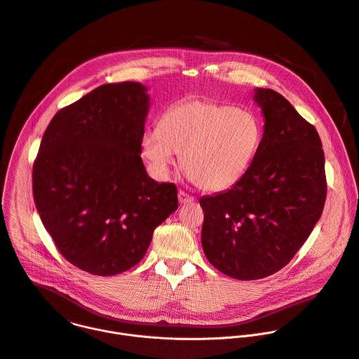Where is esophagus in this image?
Listing matches in <instances>:
<instances>
[{"mask_svg":"<svg viewBox=\"0 0 359 359\" xmlns=\"http://www.w3.org/2000/svg\"><path fill=\"white\" fill-rule=\"evenodd\" d=\"M193 200H194L193 196L187 194V193L183 191V190L179 191V201H180V204H189V203H191Z\"/></svg>","mask_w":359,"mask_h":359,"instance_id":"1","label":"esophagus"}]
</instances>
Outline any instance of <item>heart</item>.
<instances>
[{
	"instance_id": "1",
	"label": "heart",
	"mask_w": 359,
	"mask_h": 359,
	"mask_svg": "<svg viewBox=\"0 0 359 359\" xmlns=\"http://www.w3.org/2000/svg\"><path fill=\"white\" fill-rule=\"evenodd\" d=\"M264 138L261 118L251 109L207 98L169 107L159 127L142 137V152L155 175L166 179L182 154L187 176L204 190H225L252 165Z\"/></svg>"
}]
</instances>
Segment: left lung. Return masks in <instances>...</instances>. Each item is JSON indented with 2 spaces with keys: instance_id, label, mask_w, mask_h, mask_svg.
<instances>
[{
  "instance_id": "left-lung-1",
  "label": "left lung",
  "mask_w": 359,
  "mask_h": 359,
  "mask_svg": "<svg viewBox=\"0 0 359 359\" xmlns=\"http://www.w3.org/2000/svg\"><path fill=\"white\" fill-rule=\"evenodd\" d=\"M265 116L259 151L231 189L200 198L208 262L238 280L286 266L320 219L327 182L317 130L279 93L257 88Z\"/></svg>"
}]
</instances>
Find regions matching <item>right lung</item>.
Returning a JSON list of instances; mask_svg holds the SVG:
<instances>
[{"label": "right lung", "instance_id": "1", "mask_svg": "<svg viewBox=\"0 0 359 359\" xmlns=\"http://www.w3.org/2000/svg\"><path fill=\"white\" fill-rule=\"evenodd\" d=\"M147 91L135 81L102 84L62 108L34 163L46 231L65 259L91 275L135 266L179 205L176 186L151 179L141 159Z\"/></svg>", "mask_w": 359, "mask_h": 359}]
</instances>
